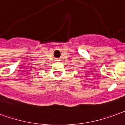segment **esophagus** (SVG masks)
<instances>
[{
    "mask_svg": "<svg viewBox=\"0 0 125 125\" xmlns=\"http://www.w3.org/2000/svg\"><path fill=\"white\" fill-rule=\"evenodd\" d=\"M55 61H61V60H60V59H58V58H57V59H55Z\"/></svg>",
    "mask_w": 125,
    "mask_h": 125,
    "instance_id": "esophagus-1",
    "label": "esophagus"
}]
</instances>
